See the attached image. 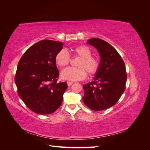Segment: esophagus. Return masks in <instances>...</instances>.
<instances>
[{
    "label": "esophagus",
    "instance_id": "esophagus-1",
    "mask_svg": "<svg viewBox=\"0 0 150 150\" xmlns=\"http://www.w3.org/2000/svg\"><path fill=\"white\" fill-rule=\"evenodd\" d=\"M67 83L68 86H71L72 84H73V82H72V81H67Z\"/></svg>",
    "mask_w": 150,
    "mask_h": 150
}]
</instances>
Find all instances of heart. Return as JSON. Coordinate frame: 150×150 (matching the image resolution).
<instances>
[{"label":"heart","mask_w":150,"mask_h":150,"mask_svg":"<svg viewBox=\"0 0 150 150\" xmlns=\"http://www.w3.org/2000/svg\"><path fill=\"white\" fill-rule=\"evenodd\" d=\"M72 52L76 56L81 57L77 66L78 67H68L62 71L61 77L62 79L76 81L84 79L87 72L89 75L96 74L100 67V61L96 57L91 56L92 51L88 46H79L72 49ZM70 56L64 49H61L55 56L56 64L60 67L67 66L70 62Z\"/></svg>","instance_id":"b5f03b06"}]
</instances>
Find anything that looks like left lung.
<instances>
[{
  "mask_svg": "<svg viewBox=\"0 0 150 150\" xmlns=\"http://www.w3.org/2000/svg\"><path fill=\"white\" fill-rule=\"evenodd\" d=\"M87 43L98 50L101 62L93 81L83 85V100L91 110L102 111L114 106L124 93L127 79L126 67L119 53L105 40L91 38Z\"/></svg>",
  "mask_w": 150,
  "mask_h": 150,
  "instance_id": "left-lung-1",
  "label": "left lung"
}]
</instances>
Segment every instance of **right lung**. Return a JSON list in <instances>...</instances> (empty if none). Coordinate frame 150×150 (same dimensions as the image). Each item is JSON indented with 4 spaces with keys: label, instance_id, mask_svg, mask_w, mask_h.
Listing matches in <instances>:
<instances>
[{
    "label": "right lung",
    "instance_id": "obj_1",
    "mask_svg": "<svg viewBox=\"0 0 150 150\" xmlns=\"http://www.w3.org/2000/svg\"><path fill=\"white\" fill-rule=\"evenodd\" d=\"M62 46L56 40H42L27 50L18 63L15 76L18 95L38 114H51L61 105L67 84L57 82L59 72L55 56Z\"/></svg>",
    "mask_w": 150,
    "mask_h": 150
}]
</instances>
